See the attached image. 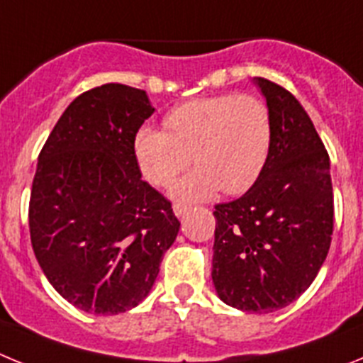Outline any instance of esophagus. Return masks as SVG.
<instances>
[{
	"label": "esophagus",
	"instance_id": "34e87169",
	"mask_svg": "<svg viewBox=\"0 0 363 363\" xmlns=\"http://www.w3.org/2000/svg\"><path fill=\"white\" fill-rule=\"evenodd\" d=\"M172 209H174V214L176 216H184V214H187V211H189V207L187 205H182V203H176L174 207H172Z\"/></svg>",
	"mask_w": 363,
	"mask_h": 363
}]
</instances>
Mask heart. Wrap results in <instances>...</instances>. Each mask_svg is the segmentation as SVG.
Wrapping results in <instances>:
<instances>
[{
  "label": "heart",
  "instance_id": "obj_1",
  "mask_svg": "<svg viewBox=\"0 0 363 363\" xmlns=\"http://www.w3.org/2000/svg\"><path fill=\"white\" fill-rule=\"evenodd\" d=\"M165 130L140 127L133 150L138 169L154 187L174 185L178 200L200 201L218 191L236 196L256 184L269 158L272 121L267 105L252 94L192 99L163 118Z\"/></svg>",
  "mask_w": 363,
  "mask_h": 363
}]
</instances>
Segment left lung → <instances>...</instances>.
Returning <instances> with one entry per match:
<instances>
[{
    "label": "left lung",
    "mask_w": 363,
    "mask_h": 363,
    "mask_svg": "<svg viewBox=\"0 0 363 363\" xmlns=\"http://www.w3.org/2000/svg\"><path fill=\"white\" fill-rule=\"evenodd\" d=\"M272 140L264 171L242 198L214 207L213 281L221 301L247 313L289 306L313 284L331 247L329 154L284 86L256 78Z\"/></svg>",
    "instance_id": "1"
}]
</instances>
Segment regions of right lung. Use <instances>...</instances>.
I'll list each match as a JSON object with an SVG mask.
<instances>
[{"label":"right lung","instance_id":"1","mask_svg":"<svg viewBox=\"0 0 363 363\" xmlns=\"http://www.w3.org/2000/svg\"><path fill=\"white\" fill-rule=\"evenodd\" d=\"M154 107L145 91L105 83L54 125L28 203L34 255L54 289L91 314L136 307L152 289L179 221L142 179L134 134Z\"/></svg>","mask_w":363,"mask_h":363}]
</instances>
